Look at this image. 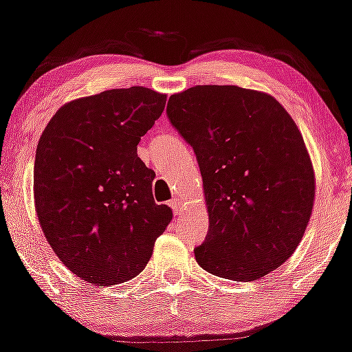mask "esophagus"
<instances>
[{
  "mask_svg": "<svg viewBox=\"0 0 352 352\" xmlns=\"http://www.w3.org/2000/svg\"><path fill=\"white\" fill-rule=\"evenodd\" d=\"M170 207L175 215H182V213H184V201H182L180 199H173L170 201Z\"/></svg>",
  "mask_w": 352,
  "mask_h": 352,
  "instance_id": "1",
  "label": "esophagus"
}]
</instances>
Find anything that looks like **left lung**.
Wrapping results in <instances>:
<instances>
[{
	"label": "left lung",
	"instance_id": "1",
	"mask_svg": "<svg viewBox=\"0 0 352 352\" xmlns=\"http://www.w3.org/2000/svg\"><path fill=\"white\" fill-rule=\"evenodd\" d=\"M167 117L197 155L208 233L199 265L253 281L281 266L308 227L314 172L301 132L272 96L238 86H195L170 96Z\"/></svg>",
	"mask_w": 352,
	"mask_h": 352
}]
</instances>
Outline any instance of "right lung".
I'll use <instances>...</instances> for the list:
<instances>
[{"label":"right lung","instance_id":"right-lung-1","mask_svg":"<svg viewBox=\"0 0 352 352\" xmlns=\"http://www.w3.org/2000/svg\"><path fill=\"white\" fill-rule=\"evenodd\" d=\"M167 98L147 87L76 99L44 129L34 160V204L51 248L72 273L99 286L137 276L172 220L152 195L140 137Z\"/></svg>","mask_w":352,"mask_h":352}]
</instances>
